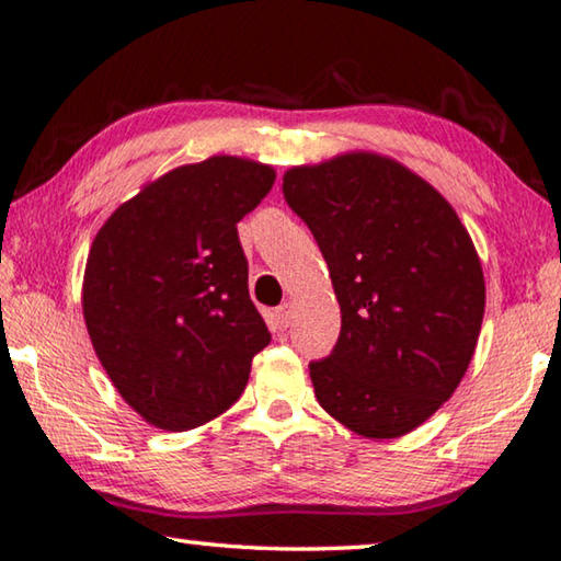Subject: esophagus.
<instances>
[{
  "instance_id": "esophagus-1",
  "label": "esophagus",
  "mask_w": 561,
  "mask_h": 561,
  "mask_svg": "<svg viewBox=\"0 0 561 561\" xmlns=\"http://www.w3.org/2000/svg\"><path fill=\"white\" fill-rule=\"evenodd\" d=\"M275 316H278V323H280L283 328H288L290 320H293V302H290V300L280 302L278 310H275Z\"/></svg>"
}]
</instances>
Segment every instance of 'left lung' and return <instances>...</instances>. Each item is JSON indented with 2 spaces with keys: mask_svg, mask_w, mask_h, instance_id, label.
Returning <instances> with one entry per match:
<instances>
[{
  "mask_svg": "<svg viewBox=\"0 0 561 561\" xmlns=\"http://www.w3.org/2000/svg\"><path fill=\"white\" fill-rule=\"evenodd\" d=\"M283 196L341 302L335 347L310 363L320 408L363 437L410 433L449 400L480 337L470 233L427 181L378 153L290 169Z\"/></svg>",
  "mask_w": 561,
  "mask_h": 561,
  "instance_id": "1",
  "label": "left lung"
}]
</instances>
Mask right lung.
<instances>
[{"label": "right lung", "instance_id": "add662e5", "mask_svg": "<svg viewBox=\"0 0 561 561\" xmlns=\"http://www.w3.org/2000/svg\"><path fill=\"white\" fill-rule=\"evenodd\" d=\"M273 181L263 163L210 156L149 183L91 243L81 296L91 345L153 427L181 433L226 412L271 343L236 226Z\"/></svg>", "mask_w": 561, "mask_h": 561}]
</instances>
